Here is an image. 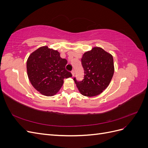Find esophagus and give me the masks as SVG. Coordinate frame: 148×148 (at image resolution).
I'll list each match as a JSON object with an SVG mask.
<instances>
[{"label":"esophagus","instance_id":"34e87169","mask_svg":"<svg viewBox=\"0 0 148 148\" xmlns=\"http://www.w3.org/2000/svg\"><path fill=\"white\" fill-rule=\"evenodd\" d=\"M71 74H72V76L73 77V76L75 75V70H71Z\"/></svg>","mask_w":148,"mask_h":148}]
</instances>
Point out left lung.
<instances>
[{"label": "left lung", "mask_w": 148, "mask_h": 148, "mask_svg": "<svg viewBox=\"0 0 148 148\" xmlns=\"http://www.w3.org/2000/svg\"><path fill=\"white\" fill-rule=\"evenodd\" d=\"M84 75L82 81L73 78L79 91L85 96L92 97L105 90L114 73L113 57L101 47H95L85 52L82 58Z\"/></svg>", "instance_id": "obj_1"}]
</instances>
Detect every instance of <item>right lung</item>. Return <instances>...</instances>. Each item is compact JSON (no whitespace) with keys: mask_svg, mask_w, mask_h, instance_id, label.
<instances>
[{"mask_svg":"<svg viewBox=\"0 0 148 148\" xmlns=\"http://www.w3.org/2000/svg\"><path fill=\"white\" fill-rule=\"evenodd\" d=\"M67 60L57 51L47 46L31 53L26 62L28 77L33 86L42 95L52 96L60 90L64 78L72 77L65 69Z\"/></svg>","mask_w":148,"mask_h":148,"instance_id":"obj_1","label":"right lung"}]
</instances>
